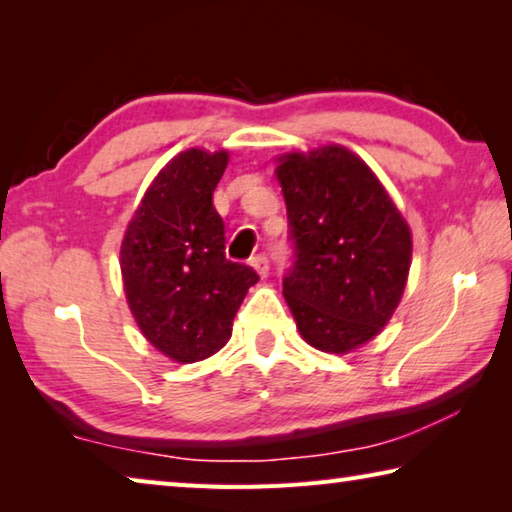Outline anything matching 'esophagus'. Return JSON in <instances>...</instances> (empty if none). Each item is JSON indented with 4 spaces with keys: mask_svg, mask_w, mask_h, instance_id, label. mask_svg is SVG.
I'll use <instances>...</instances> for the list:
<instances>
[{
    "mask_svg": "<svg viewBox=\"0 0 512 512\" xmlns=\"http://www.w3.org/2000/svg\"><path fill=\"white\" fill-rule=\"evenodd\" d=\"M250 266H253L259 275L266 277V273H268V259H266V255H262V253L255 255L253 259H250Z\"/></svg>",
    "mask_w": 512,
    "mask_h": 512,
    "instance_id": "1",
    "label": "esophagus"
}]
</instances>
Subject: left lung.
<instances>
[{"instance_id": "1", "label": "left lung", "mask_w": 512, "mask_h": 512, "mask_svg": "<svg viewBox=\"0 0 512 512\" xmlns=\"http://www.w3.org/2000/svg\"><path fill=\"white\" fill-rule=\"evenodd\" d=\"M293 241L282 293L316 350H357L391 320L411 266V230L359 155L343 146L277 164Z\"/></svg>"}]
</instances>
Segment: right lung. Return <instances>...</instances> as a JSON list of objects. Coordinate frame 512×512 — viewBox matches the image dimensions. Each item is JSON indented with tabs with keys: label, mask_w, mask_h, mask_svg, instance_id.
Listing matches in <instances>:
<instances>
[{
	"label": "right lung",
	"mask_w": 512,
	"mask_h": 512,
	"mask_svg": "<svg viewBox=\"0 0 512 512\" xmlns=\"http://www.w3.org/2000/svg\"><path fill=\"white\" fill-rule=\"evenodd\" d=\"M225 167V151L178 153L146 189L121 241L128 307L153 348L180 363L212 357L230 341L237 309L259 280L225 259L212 203Z\"/></svg>",
	"instance_id": "obj_1"
}]
</instances>
